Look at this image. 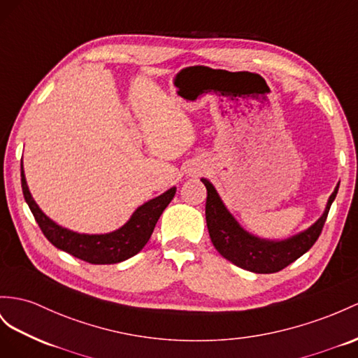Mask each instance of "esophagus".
Returning <instances> with one entry per match:
<instances>
[{"label": "esophagus", "mask_w": 358, "mask_h": 358, "mask_svg": "<svg viewBox=\"0 0 358 358\" xmlns=\"http://www.w3.org/2000/svg\"><path fill=\"white\" fill-rule=\"evenodd\" d=\"M195 173H196V172H195Z\"/></svg>", "instance_id": "esophagus-1"}]
</instances>
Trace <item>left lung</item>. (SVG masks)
I'll list each match as a JSON object with an SVG mask.
<instances>
[{
  "instance_id": "8db88e82",
  "label": "left lung",
  "mask_w": 358,
  "mask_h": 358,
  "mask_svg": "<svg viewBox=\"0 0 358 358\" xmlns=\"http://www.w3.org/2000/svg\"><path fill=\"white\" fill-rule=\"evenodd\" d=\"M201 181L207 189L206 221L215 248L236 266L255 273L278 272L306 254L320 236L338 190L337 186L328 199L324 215L306 231L284 241H266L243 230L224 206L212 182L206 178Z\"/></svg>"
}]
</instances>
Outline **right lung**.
Returning <instances> with one entry per match:
<instances>
[{"instance_id": "add662e5", "label": "right lung", "mask_w": 358, "mask_h": 358, "mask_svg": "<svg viewBox=\"0 0 358 358\" xmlns=\"http://www.w3.org/2000/svg\"><path fill=\"white\" fill-rule=\"evenodd\" d=\"M22 194L29 204L36 222L41 227L43 236L56 246L74 257L92 264H113L124 262L139 252L154 231L163 210L168 207L176 195L177 187H171L160 196L150 199L141 206L119 230L107 234H80L68 228L57 225L45 215L33 199L27 186L24 168L21 162Z\"/></svg>"}]
</instances>
